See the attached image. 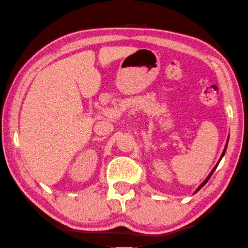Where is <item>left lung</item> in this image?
Listing matches in <instances>:
<instances>
[{"label": "left lung", "instance_id": "obj_1", "mask_svg": "<svg viewBox=\"0 0 248 248\" xmlns=\"http://www.w3.org/2000/svg\"><path fill=\"white\" fill-rule=\"evenodd\" d=\"M229 140H230V137H229V139H227V140H226L225 147H224V149H223V153H222V155H221V157H220V159H218V161H217V164L216 166H214V168H213L212 170H211V172L209 173V176L205 178V180H204L203 182H202V184H201L200 186H198V188H197V190H196V191H194V193H197V192L199 191V190H200V189L202 188V186H204V185L206 184V182H208V181H209V179H210V178H211V176H212V173H213L214 171H216V169H217V166H218V164H220V161H221V159H222V158H223V156H224V155H225V152H226V148H227V143H229ZM194 193H193V194H194Z\"/></svg>", "mask_w": 248, "mask_h": 248}]
</instances>
